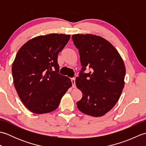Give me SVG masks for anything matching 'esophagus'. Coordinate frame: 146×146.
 Wrapping results in <instances>:
<instances>
[{"instance_id":"34e87169","label":"esophagus","mask_w":146,"mask_h":146,"mask_svg":"<svg viewBox=\"0 0 146 146\" xmlns=\"http://www.w3.org/2000/svg\"><path fill=\"white\" fill-rule=\"evenodd\" d=\"M71 83H72V87L73 88H75L76 85H75V78H72L71 79Z\"/></svg>"}]
</instances>
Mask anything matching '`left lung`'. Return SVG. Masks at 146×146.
I'll list each match as a JSON object with an SVG mask.
<instances>
[{"label":"left lung","mask_w":146,"mask_h":146,"mask_svg":"<svg viewBox=\"0 0 146 146\" xmlns=\"http://www.w3.org/2000/svg\"><path fill=\"white\" fill-rule=\"evenodd\" d=\"M72 40L82 66L75 81L83 94L76 102L77 107L88 115L103 116L115 106L122 94L124 63L113 46L102 37L74 35ZM86 67L91 70L88 74L84 72Z\"/></svg>","instance_id":"8db88e82"}]
</instances>
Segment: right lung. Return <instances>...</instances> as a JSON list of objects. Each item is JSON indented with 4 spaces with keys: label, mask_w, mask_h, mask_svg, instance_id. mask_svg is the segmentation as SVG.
Wrapping results in <instances>:
<instances>
[{
    "label": "right lung",
    "mask_w": 146,
    "mask_h": 146,
    "mask_svg": "<svg viewBox=\"0 0 146 146\" xmlns=\"http://www.w3.org/2000/svg\"><path fill=\"white\" fill-rule=\"evenodd\" d=\"M70 35L50 34L29 40L18 51L12 73L17 94L24 105L37 114L56 109L62 97L72 85L59 73L58 55Z\"/></svg>",
    "instance_id": "1"
}]
</instances>
